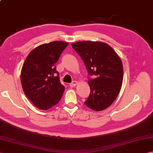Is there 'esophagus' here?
<instances>
[{
  "label": "esophagus",
  "mask_w": 153,
  "mask_h": 153,
  "mask_svg": "<svg viewBox=\"0 0 153 153\" xmlns=\"http://www.w3.org/2000/svg\"><path fill=\"white\" fill-rule=\"evenodd\" d=\"M77 84V82H76V81H73L72 82H71L70 84V86L71 87H76V85Z\"/></svg>",
  "instance_id": "34e87169"
}]
</instances>
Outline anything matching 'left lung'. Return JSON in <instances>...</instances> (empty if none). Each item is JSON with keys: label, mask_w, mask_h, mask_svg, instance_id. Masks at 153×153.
<instances>
[{"label": "left lung", "mask_w": 153, "mask_h": 153, "mask_svg": "<svg viewBox=\"0 0 153 153\" xmlns=\"http://www.w3.org/2000/svg\"><path fill=\"white\" fill-rule=\"evenodd\" d=\"M71 47L82 58L89 76L91 93L84 104L95 111L108 108L116 99L123 81V66L118 55L106 43L79 41Z\"/></svg>", "instance_id": "8db88e82"}]
</instances>
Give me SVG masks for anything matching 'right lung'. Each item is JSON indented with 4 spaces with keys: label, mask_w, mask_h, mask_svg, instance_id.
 I'll return each mask as SVG.
<instances>
[{
    "label": "right lung",
    "mask_w": 153,
    "mask_h": 153,
    "mask_svg": "<svg viewBox=\"0 0 153 153\" xmlns=\"http://www.w3.org/2000/svg\"><path fill=\"white\" fill-rule=\"evenodd\" d=\"M68 45L63 41L41 45L31 51L21 71L25 95L37 108L47 110L59 102L64 91L56 63Z\"/></svg>",
    "instance_id": "obj_1"
}]
</instances>
